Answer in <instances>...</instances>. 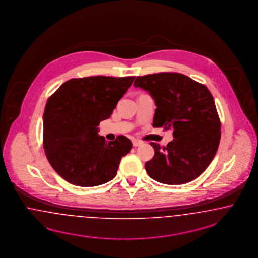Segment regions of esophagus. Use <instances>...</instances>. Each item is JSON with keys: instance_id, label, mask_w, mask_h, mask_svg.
I'll return each instance as SVG.
<instances>
[{"instance_id": "esophagus-1", "label": "esophagus", "mask_w": 258, "mask_h": 258, "mask_svg": "<svg viewBox=\"0 0 258 258\" xmlns=\"http://www.w3.org/2000/svg\"><path fill=\"white\" fill-rule=\"evenodd\" d=\"M141 144H142V142L139 141V140H136V139L133 140V145H134V147H138V146H140Z\"/></svg>"}]
</instances>
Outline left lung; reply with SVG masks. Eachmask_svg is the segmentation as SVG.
I'll return each instance as SVG.
<instances>
[{"mask_svg": "<svg viewBox=\"0 0 258 258\" xmlns=\"http://www.w3.org/2000/svg\"><path fill=\"white\" fill-rule=\"evenodd\" d=\"M134 87L155 101L153 126L172 128L174 140L161 148L151 142L154 157L145 169L164 184H183L204 173L216 155L221 123L213 97L206 85L178 73L137 77Z\"/></svg>", "mask_w": 258, "mask_h": 258, "instance_id": "obj_1", "label": "left lung"}]
</instances>
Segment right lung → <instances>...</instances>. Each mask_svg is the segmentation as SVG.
Returning a JSON list of instances; mask_svg holds the SVG:
<instances>
[{
    "label": "right lung",
    "mask_w": 258,
    "mask_h": 258,
    "mask_svg": "<svg viewBox=\"0 0 258 258\" xmlns=\"http://www.w3.org/2000/svg\"><path fill=\"white\" fill-rule=\"evenodd\" d=\"M134 78L72 79L49 98L43 114V144L50 164L62 178L92 187L116 176L133 144L124 135L106 142L98 134V125L110 117Z\"/></svg>",
    "instance_id": "obj_1"
}]
</instances>
